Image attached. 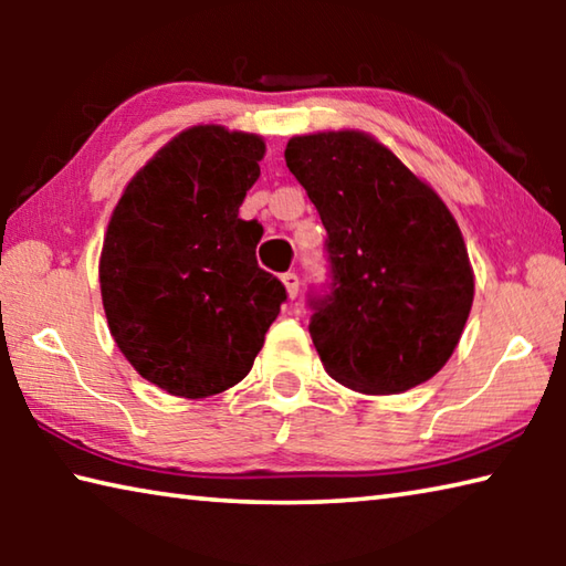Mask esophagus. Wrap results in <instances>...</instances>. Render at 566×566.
Listing matches in <instances>:
<instances>
[{
    "label": "esophagus",
    "mask_w": 566,
    "mask_h": 566,
    "mask_svg": "<svg viewBox=\"0 0 566 566\" xmlns=\"http://www.w3.org/2000/svg\"><path fill=\"white\" fill-rule=\"evenodd\" d=\"M282 284H284V290H286V296H290V300H294L296 292H300V276H296L294 272H286V274H282Z\"/></svg>",
    "instance_id": "1"
}]
</instances>
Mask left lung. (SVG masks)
Instances as JSON below:
<instances>
[{"label":"left lung","mask_w":566,"mask_h":566,"mask_svg":"<svg viewBox=\"0 0 566 566\" xmlns=\"http://www.w3.org/2000/svg\"><path fill=\"white\" fill-rule=\"evenodd\" d=\"M284 159L329 234L332 292L314 296L310 324L324 371L361 395L424 385L454 354L474 302L454 214L369 132L296 134Z\"/></svg>","instance_id":"1"}]
</instances>
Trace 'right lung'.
Returning <instances> with one entry per match:
<instances>
[{
    "label": "right lung",
    "mask_w": 566,
    "mask_h": 566,
    "mask_svg": "<svg viewBox=\"0 0 566 566\" xmlns=\"http://www.w3.org/2000/svg\"><path fill=\"white\" fill-rule=\"evenodd\" d=\"M260 134L195 124L155 151L109 217L99 290L127 361L171 397L242 381L284 286L256 264L262 227L239 219L260 179Z\"/></svg>",
    "instance_id": "right-lung-1"
}]
</instances>
